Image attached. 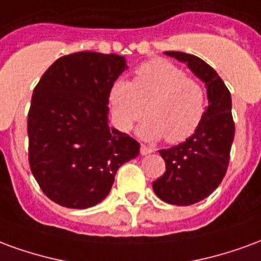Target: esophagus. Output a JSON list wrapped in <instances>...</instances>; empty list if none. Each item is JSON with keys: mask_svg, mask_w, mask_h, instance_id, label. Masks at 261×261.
<instances>
[{"mask_svg": "<svg viewBox=\"0 0 261 261\" xmlns=\"http://www.w3.org/2000/svg\"><path fill=\"white\" fill-rule=\"evenodd\" d=\"M140 151H141V155H148V153H152L153 152V148L147 147V145H144V144H141V148H140Z\"/></svg>", "mask_w": 261, "mask_h": 261, "instance_id": "1", "label": "esophagus"}]
</instances>
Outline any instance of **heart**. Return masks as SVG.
Returning a JSON list of instances; mask_svg holds the SVG:
<instances>
[{"label": "heart", "mask_w": 261, "mask_h": 261, "mask_svg": "<svg viewBox=\"0 0 261 261\" xmlns=\"http://www.w3.org/2000/svg\"><path fill=\"white\" fill-rule=\"evenodd\" d=\"M110 106L120 130L128 131L145 117L138 134L172 144L192 137L207 110V93L198 81L168 60L156 59L137 69L133 81H116Z\"/></svg>", "instance_id": "obj_1"}]
</instances>
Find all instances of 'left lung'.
I'll return each instance as SVG.
<instances>
[{
    "mask_svg": "<svg viewBox=\"0 0 261 261\" xmlns=\"http://www.w3.org/2000/svg\"><path fill=\"white\" fill-rule=\"evenodd\" d=\"M165 54L186 63L207 88L208 108L201 124L185 142L159 151L166 172L152 183L155 194L165 202L192 205L210 196L226 173L235 137L232 100L224 81L205 61L180 51Z\"/></svg>",
    "mask_w": 261,
    "mask_h": 261,
    "instance_id": "left-lung-1",
    "label": "left lung"
}]
</instances>
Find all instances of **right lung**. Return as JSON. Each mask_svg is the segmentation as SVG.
Masks as SVG:
<instances>
[{
  "instance_id": "1",
  "label": "right lung",
  "mask_w": 261,
  "mask_h": 261,
  "mask_svg": "<svg viewBox=\"0 0 261 261\" xmlns=\"http://www.w3.org/2000/svg\"><path fill=\"white\" fill-rule=\"evenodd\" d=\"M127 69L117 54L80 51L43 74L28 114L29 165L43 193L60 205L84 210L106 198L120 166L140 144L109 127V96Z\"/></svg>"
}]
</instances>
